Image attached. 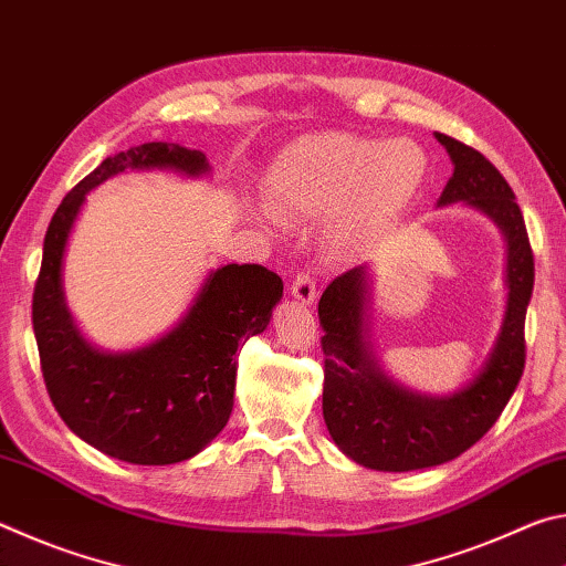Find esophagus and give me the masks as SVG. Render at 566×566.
<instances>
[{
	"instance_id": "esophagus-1",
	"label": "esophagus",
	"mask_w": 566,
	"mask_h": 566,
	"mask_svg": "<svg viewBox=\"0 0 566 566\" xmlns=\"http://www.w3.org/2000/svg\"><path fill=\"white\" fill-rule=\"evenodd\" d=\"M292 296L300 304H314V300H317V282L304 272L296 274L292 282Z\"/></svg>"
}]
</instances>
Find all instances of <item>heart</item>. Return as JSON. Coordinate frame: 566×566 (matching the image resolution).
Segmentation results:
<instances>
[{
    "instance_id": "obj_1",
    "label": "heart",
    "mask_w": 566,
    "mask_h": 566,
    "mask_svg": "<svg viewBox=\"0 0 566 566\" xmlns=\"http://www.w3.org/2000/svg\"><path fill=\"white\" fill-rule=\"evenodd\" d=\"M427 169L417 142L312 134L274 157L264 177L270 209L254 217L280 229L284 222H324L339 214L337 232L349 237L397 217L424 185Z\"/></svg>"
}]
</instances>
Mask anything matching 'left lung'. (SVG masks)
<instances>
[{
    "instance_id": "1",
    "label": "left lung",
    "mask_w": 566,
    "mask_h": 566,
    "mask_svg": "<svg viewBox=\"0 0 566 566\" xmlns=\"http://www.w3.org/2000/svg\"><path fill=\"white\" fill-rule=\"evenodd\" d=\"M454 165L437 207L467 205L490 217L506 242V310L490 357L469 385L444 397L421 395L379 367L369 339L367 264L337 276L319 300L324 329L327 429L344 454L379 472H411L452 462L500 419L524 371V317L534 256L512 187L490 159L434 134Z\"/></svg>"
}]
</instances>
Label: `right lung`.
<instances>
[{"label": "right lung", "mask_w": 566, "mask_h": 566, "mask_svg": "<svg viewBox=\"0 0 566 566\" xmlns=\"http://www.w3.org/2000/svg\"><path fill=\"white\" fill-rule=\"evenodd\" d=\"M127 169L202 177L212 167L205 151L169 142H147L104 159L62 199L46 229L32 324L44 385L64 424L114 459L161 467L199 454L227 427L237 349L266 329L284 284L262 264L219 266L159 339L129 352L94 347L64 300V252L90 191Z\"/></svg>", "instance_id": "obj_1"}]
</instances>
